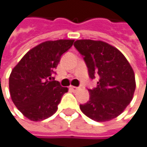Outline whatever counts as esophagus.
I'll return each mask as SVG.
<instances>
[{"label": "esophagus", "mask_w": 147, "mask_h": 147, "mask_svg": "<svg viewBox=\"0 0 147 147\" xmlns=\"http://www.w3.org/2000/svg\"><path fill=\"white\" fill-rule=\"evenodd\" d=\"M70 89H71V91H78L80 88H79V87H76V86H70Z\"/></svg>", "instance_id": "34e87169"}]
</instances>
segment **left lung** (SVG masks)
I'll return each mask as SVG.
<instances>
[{
    "label": "left lung",
    "instance_id": "obj_1",
    "mask_svg": "<svg viewBox=\"0 0 147 147\" xmlns=\"http://www.w3.org/2000/svg\"><path fill=\"white\" fill-rule=\"evenodd\" d=\"M74 46L84 56L91 79L96 74L100 76L96 88L89 90V100L80 109L96 121L116 118L133 98L136 80L131 65L117 48L105 41L77 40Z\"/></svg>",
    "mask_w": 147,
    "mask_h": 147
}]
</instances>
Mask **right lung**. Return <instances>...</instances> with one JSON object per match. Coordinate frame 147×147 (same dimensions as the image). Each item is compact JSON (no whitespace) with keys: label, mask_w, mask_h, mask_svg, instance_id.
Returning a JSON list of instances; mask_svg holds the SVG:
<instances>
[{"label":"right lung","mask_w":147,"mask_h":147,"mask_svg":"<svg viewBox=\"0 0 147 147\" xmlns=\"http://www.w3.org/2000/svg\"><path fill=\"white\" fill-rule=\"evenodd\" d=\"M74 40H47L30 49L11 71L9 77L11 97L17 109L33 121L51 117L62 96L68 91L53 81L52 73L61 56Z\"/></svg>","instance_id":"1"}]
</instances>
